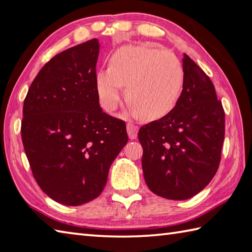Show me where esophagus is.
<instances>
[{
	"label": "esophagus",
	"instance_id": "esophagus-1",
	"mask_svg": "<svg viewBox=\"0 0 252 252\" xmlns=\"http://www.w3.org/2000/svg\"><path fill=\"white\" fill-rule=\"evenodd\" d=\"M127 132L130 139H136L138 136V127L133 125L132 123H128L127 124Z\"/></svg>",
	"mask_w": 252,
	"mask_h": 252
}]
</instances>
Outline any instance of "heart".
<instances>
[{
  "instance_id": "heart-1",
  "label": "heart",
  "mask_w": 252,
  "mask_h": 252,
  "mask_svg": "<svg viewBox=\"0 0 252 252\" xmlns=\"http://www.w3.org/2000/svg\"><path fill=\"white\" fill-rule=\"evenodd\" d=\"M184 68L171 51L149 45H126L111 56L109 68L95 75V90L105 112L119 107L122 86H125L132 113L142 119L156 120L166 115L181 95Z\"/></svg>"
}]
</instances>
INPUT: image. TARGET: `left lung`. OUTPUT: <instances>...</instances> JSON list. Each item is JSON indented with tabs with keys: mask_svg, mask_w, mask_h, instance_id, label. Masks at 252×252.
Masks as SVG:
<instances>
[{
	"mask_svg": "<svg viewBox=\"0 0 252 252\" xmlns=\"http://www.w3.org/2000/svg\"><path fill=\"white\" fill-rule=\"evenodd\" d=\"M183 68L176 105L138 133L146 184L169 200L191 198L212 181L225 136V113L211 79L187 54Z\"/></svg>",
	"mask_w": 252,
	"mask_h": 252,
	"instance_id": "obj_1",
	"label": "left lung"
}]
</instances>
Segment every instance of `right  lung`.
Segmentation results:
<instances>
[{
    "label": "right lung",
    "instance_id": "obj_1",
    "mask_svg": "<svg viewBox=\"0 0 252 252\" xmlns=\"http://www.w3.org/2000/svg\"><path fill=\"white\" fill-rule=\"evenodd\" d=\"M99 49L92 39L55 55L24 101L22 139L33 177L51 199L71 207L100 196L128 141L125 122L99 104Z\"/></svg>",
    "mask_w": 252,
    "mask_h": 252
}]
</instances>
